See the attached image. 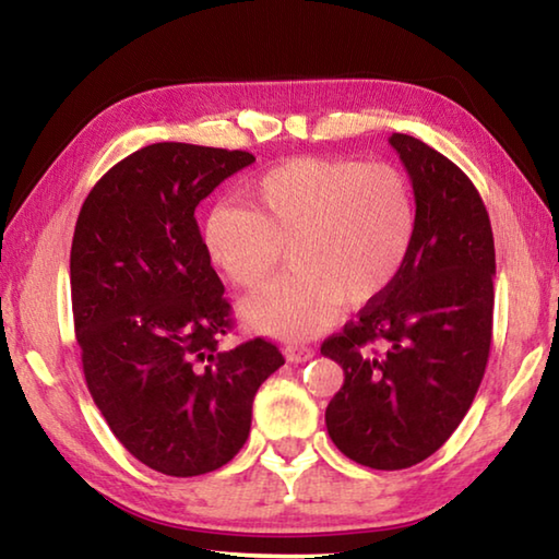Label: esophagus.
<instances>
[{
	"label": "esophagus",
	"instance_id": "obj_1",
	"mask_svg": "<svg viewBox=\"0 0 559 559\" xmlns=\"http://www.w3.org/2000/svg\"><path fill=\"white\" fill-rule=\"evenodd\" d=\"M313 357V349H310L308 345H288L286 347V359L288 362H308V359Z\"/></svg>",
	"mask_w": 559,
	"mask_h": 559
}]
</instances>
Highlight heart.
I'll return each instance as SVG.
<instances>
[{
  "label": "heart",
  "instance_id": "b5f03b06",
  "mask_svg": "<svg viewBox=\"0 0 559 559\" xmlns=\"http://www.w3.org/2000/svg\"><path fill=\"white\" fill-rule=\"evenodd\" d=\"M249 206L219 204L204 246L234 286L259 288L290 251L293 271L241 306L261 333L302 340L340 306L362 308L392 286L412 253L416 204L406 175L386 163L296 157L249 189Z\"/></svg>",
  "mask_w": 559,
  "mask_h": 559
}]
</instances>
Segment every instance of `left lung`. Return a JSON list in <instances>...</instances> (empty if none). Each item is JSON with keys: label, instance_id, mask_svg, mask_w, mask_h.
I'll return each mask as SVG.
<instances>
[{"label": "left lung", "instance_id": "1", "mask_svg": "<svg viewBox=\"0 0 559 559\" xmlns=\"http://www.w3.org/2000/svg\"><path fill=\"white\" fill-rule=\"evenodd\" d=\"M416 234L396 281L320 353L345 382L325 409L335 447L377 471L439 451L484 380L493 333L496 246L478 189L437 150L394 132Z\"/></svg>", "mask_w": 559, "mask_h": 559}]
</instances>
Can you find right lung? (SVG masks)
<instances>
[{
	"label": "right lung",
	"instance_id": "add662e5",
	"mask_svg": "<svg viewBox=\"0 0 559 559\" xmlns=\"http://www.w3.org/2000/svg\"><path fill=\"white\" fill-rule=\"evenodd\" d=\"M253 159L147 145L98 179L75 222L71 302L88 392L122 447L165 476L229 463L249 439L253 396L283 365L263 337L219 347L231 306L194 219Z\"/></svg>",
	"mask_w": 559,
	"mask_h": 559
}]
</instances>
